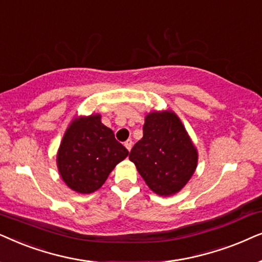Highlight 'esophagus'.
<instances>
[{
    "label": "esophagus",
    "mask_w": 262,
    "mask_h": 262,
    "mask_svg": "<svg viewBox=\"0 0 262 262\" xmlns=\"http://www.w3.org/2000/svg\"><path fill=\"white\" fill-rule=\"evenodd\" d=\"M124 146H125V148L128 149V151H130L132 147H133V141H132L130 139H128V140L124 142Z\"/></svg>",
    "instance_id": "34e87169"
}]
</instances>
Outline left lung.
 <instances>
[{
  "label": "left lung",
  "instance_id": "obj_1",
  "mask_svg": "<svg viewBox=\"0 0 262 262\" xmlns=\"http://www.w3.org/2000/svg\"><path fill=\"white\" fill-rule=\"evenodd\" d=\"M142 129L144 137L132 148L129 159L153 193L177 194L196 170V147L172 110L148 113Z\"/></svg>",
  "mask_w": 262,
  "mask_h": 262
}]
</instances>
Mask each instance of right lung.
Listing matches in <instances>:
<instances>
[{
	"label": "right lung",
	"instance_id": "right-lung-1",
	"mask_svg": "<svg viewBox=\"0 0 262 262\" xmlns=\"http://www.w3.org/2000/svg\"><path fill=\"white\" fill-rule=\"evenodd\" d=\"M129 152L102 123V115L75 116L66 129L56 155L58 173L72 190L91 194L105 183Z\"/></svg>",
	"mask_w": 262,
	"mask_h": 262
}]
</instances>
